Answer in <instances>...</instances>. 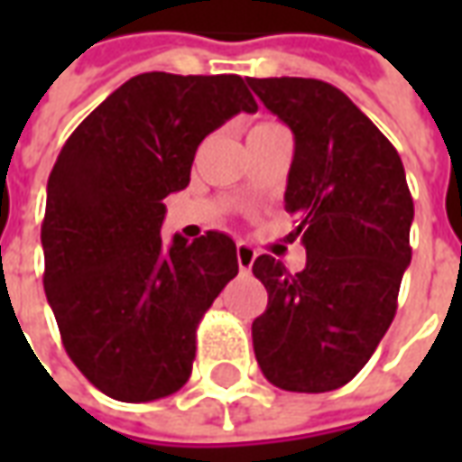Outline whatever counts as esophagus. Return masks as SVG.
<instances>
[{
  "label": "esophagus",
  "instance_id": "34e87169",
  "mask_svg": "<svg viewBox=\"0 0 462 462\" xmlns=\"http://www.w3.org/2000/svg\"><path fill=\"white\" fill-rule=\"evenodd\" d=\"M254 257H257V252L252 250L247 242H240V245H237V264H240L242 272L250 270L252 262H254Z\"/></svg>",
  "mask_w": 462,
  "mask_h": 462
}]
</instances>
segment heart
Segmentation results:
<instances>
[{
  "label": "heart",
  "instance_id": "1",
  "mask_svg": "<svg viewBox=\"0 0 462 462\" xmlns=\"http://www.w3.org/2000/svg\"><path fill=\"white\" fill-rule=\"evenodd\" d=\"M272 128H282V125L274 121H262L254 125V131H272Z\"/></svg>",
  "mask_w": 462,
  "mask_h": 462
}]
</instances>
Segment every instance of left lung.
<instances>
[{"mask_svg":"<svg viewBox=\"0 0 462 462\" xmlns=\"http://www.w3.org/2000/svg\"><path fill=\"white\" fill-rule=\"evenodd\" d=\"M294 133L284 210L300 217L307 267L291 274L260 254L252 272L270 294L252 321L264 378L324 393L366 366L396 317L411 264L413 198L396 148L337 86L319 79H247Z\"/></svg>","mask_w":462,"mask_h":462,"instance_id":"1","label":"left lung"}]
</instances>
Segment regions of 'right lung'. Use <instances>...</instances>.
<instances>
[{
  "instance_id": "add662e5",
  "label": "right lung",
  "mask_w": 462,
  "mask_h": 462,
  "mask_svg": "<svg viewBox=\"0 0 462 462\" xmlns=\"http://www.w3.org/2000/svg\"><path fill=\"white\" fill-rule=\"evenodd\" d=\"M240 111H257L242 76H133L56 158L42 222L46 300L66 354L116 401L188 383L198 324L240 270L222 232L161 237L162 200L188 188L198 145Z\"/></svg>"
}]
</instances>
